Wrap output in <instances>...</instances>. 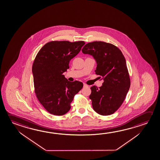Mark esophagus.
<instances>
[{
  "label": "esophagus",
  "mask_w": 160,
  "mask_h": 160,
  "mask_svg": "<svg viewBox=\"0 0 160 160\" xmlns=\"http://www.w3.org/2000/svg\"><path fill=\"white\" fill-rule=\"evenodd\" d=\"M84 88H86V87H88V85L87 84H85V83H84Z\"/></svg>",
  "instance_id": "1"
}]
</instances>
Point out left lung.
<instances>
[{
	"mask_svg": "<svg viewBox=\"0 0 160 160\" xmlns=\"http://www.w3.org/2000/svg\"><path fill=\"white\" fill-rule=\"evenodd\" d=\"M82 52L93 56L97 64L95 73L104 80L99 88H90L92 108L100 115L112 114L122 104L131 85L125 58L118 47L102 41L87 43Z\"/></svg>",
	"mask_w": 160,
	"mask_h": 160,
	"instance_id": "1",
	"label": "left lung"
}]
</instances>
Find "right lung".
<instances>
[{"label":"right lung","mask_w":160,"mask_h":160,"mask_svg":"<svg viewBox=\"0 0 160 160\" xmlns=\"http://www.w3.org/2000/svg\"><path fill=\"white\" fill-rule=\"evenodd\" d=\"M84 41H51L39 50L32 66L34 92L47 112L62 115L71 108L73 97L83 87L80 81L70 82L63 73L79 53Z\"/></svg>","instance_id":"add662e5"}]
</instances>
